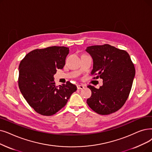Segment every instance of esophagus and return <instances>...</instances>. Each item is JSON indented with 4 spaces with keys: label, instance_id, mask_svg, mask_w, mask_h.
I'll return each mask as SVG.
<instances>
[{
    "label": "esophagus",
    "instance_id": "1",
    "mask_svg": "<svg viewBox=\"0 0 152 152\" xmlns=\"http://www.w3.org/2000/svg\"><path fill=\"white\" fill-rule=\"evenodd\" d=\"M77 89H83L84 88V86L83 85H77Z\"/></svg>",
    "mask_w": 152,
    "mask_h": 152
}]
</instances>
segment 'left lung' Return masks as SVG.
<instances>
[{"label":"left lung","mask_w":152,"mask_h":152,"mask_svg":"<svg viewBox=\"0 0 152 152\" xmlns=\"http://www.w3.org/2000/svg\"><path fill=\"white\" fill-rule=\"evenodd\" d=\"M86 51L93 60L91 75L103 80L99 89L88 86L92 94L87 104L99 114L114 113L129 96L135 75L134 65L127 51L108 44L91 46Z\"/></svg>","instance_id":"8db88e82"}]
</instances>
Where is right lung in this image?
<instances>
[{
	"mask_svg": "<svg viewBox=\"0 0 152 152\" xmlns=\"http://www.w3.org/2000/svg\"><path fill=\"white\" fill-rule=\"evenodd\" d=\"M68 53L69 48L65 47L36 49L26 55L19 64V89L28 104L39 114H56L77 90L69 81L58 87L54 82V75L57 69L63 68Z\"/></svg>",
	"mask_w": 152,
	"mask_h": 152,
	"instance_id": "add662e5",
	"label": "right lung"
}]
</instances>
